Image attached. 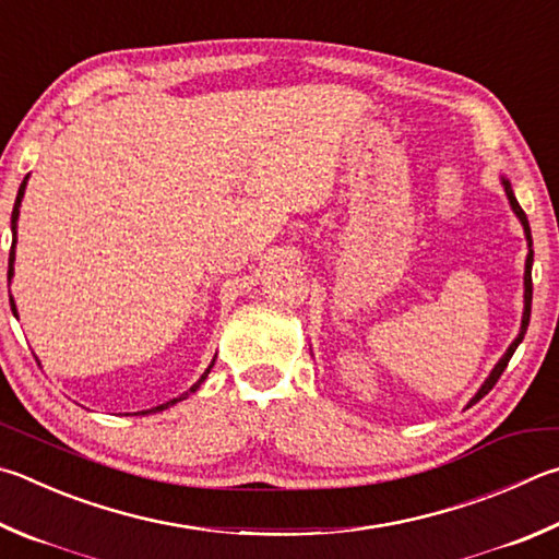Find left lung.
<instances>
[{
    "label": "left lung",
    "mask_w": 559,
    "mask_h": 559,
    "mask_svg": "<svg viewBox=\"0 0 559 559\" xmlns=\"http://www.w3.org/2000/svg\"><path fill=\"white\" fill-rule=\"evenodd\" d=\"M501 182H503V190H506V195H509V202H511V207H513V212H515V217L521 219L523 231H525V239H527V259H525V276H523V283H525V293H523V300H525V308H523V322H521V332H519V337H515V340L511 342V347L506 349V354H503V357L499 359V364H496V367L491 369L489 379H486V381L481 383V389L476 391V395H474V399L469 401V405H466V408H472V405H474L476 401H481L484 395L493 389L496 381L501 379L503 369L509 367V361H511V357H513V352L519 349V344H521V342H523V337H525L527 322H531V302H533V276H531V273H533V237H531V225H527V217H525V212L521 210L519 200H515V195H513V190H511V182L506 180V178H501Z\"/></svg>",
    "instance_id": "left-lung-1"
}]
</instances>
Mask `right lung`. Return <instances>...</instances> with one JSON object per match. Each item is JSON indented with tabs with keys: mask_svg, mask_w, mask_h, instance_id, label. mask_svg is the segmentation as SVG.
<instances>
[{
	"mask_svg": "<svg viewBox=\"0 0 559 559\" xmlns=\"http://www.w3.org/2000/svg\"><path fill=\"white\" fill-rule=\"evenodd\" d=\"M26 180H28V176L22 180V186H19V192H16V202H14V210H12V251H9V271H7V278L12 281V276H14V247H16V219H19V207H22V198H24V190H26ZM9 302H12V312L16 314V306H14V298H9ZM212 364H215V359H212ZM212 364L210 367L205 369V373H202L200 377V381H195L190 385V391H186L182 395H178V399H174V401H168V403H164V405H156V408H151V411H141V415H148V413H158V411H166L168 405H174V403H178V401H182V399H188L190 393H195L198 389H200V383L207 379V373H210V369H212Z\"/></svg>",
	"mask_w": 559,
	"mask_h": 559,
	"instance_id": "1",
	"label": "right lung"
}]
</instances>
